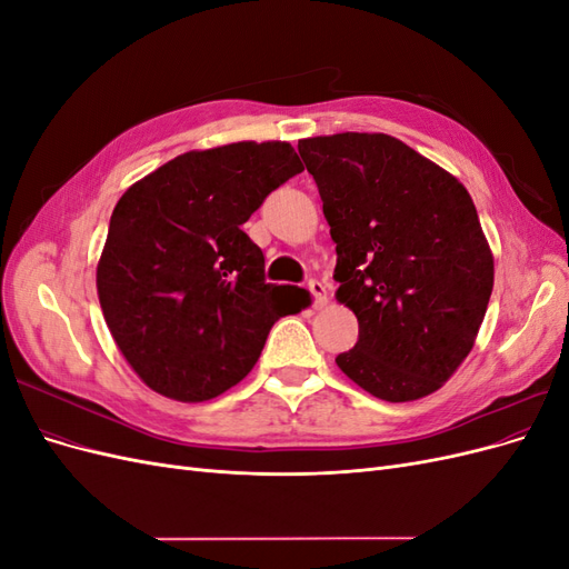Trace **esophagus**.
Returning <instances> with one entry per match:
<instances>
[{
  "instance_id": "esophagus-1",
  "label": "esophagus",
  "mask_w": 569,
  "mask_h": 569,
  "mask_svg": "<svg viewBox=\"0 0 569 569\" xmlns=\"http://www.w3.org/2000/svg\"><path fill=\"white\" fill-rule=\"evenodd\" d=\"M308 291H311V297H313L316 306L327 303V289H325V284H322V282L311 280V282H308Z\"/></svg>"
}]
</instances>
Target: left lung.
<instances>
[{
	"mask_svg": "<svg viewBox=\"0 0 569 569\" xmlns=\"http://www.w3.org/2000/svg\"><path fill=\"white\" fill-rule=\"evenodd\" d=\"M299 153L337 244V301L358 318L337 366L382 401L437 391L470 353L493 289L468 189L382 132L311 137Z\"/></svg>",
	"mask_w": 569,
	"mask_h": 569,
	"instance_id": "obj_1",
	"label": "left lung"
}]
</instances>
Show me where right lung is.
Returning a JSON list of instances; mask_svg holds the SVG:
<instances>
[{"instance_id":"1","label":"right lung","mask_w":569,"mask_h":569,"mask_svg":"<svg viewBox=\"0 0 569 569\" xmlns=\"http://www.w3.org/2000/svg\"><path fill=\"white\" fill-rule=\"evenodd\" d=\"M287 142L187 151L116 203L97 291L142 382L176 401H209L251 372L270 327L308 291L266 282L242 230L266 197L301 173Z\"/></svg>"}]
</instances>
